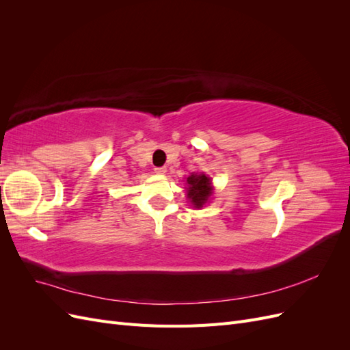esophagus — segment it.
Here are the masks:
<instances>
[{
    "label": "esophagus",
    "instance_id": "obj_1",
    "mask_svg": "<svg viewBox=\"0 0 350 350\" xmlns=\"http://www.w3.org/2000/svg\"><path fill=\"white\" fill-rule=\"evenodd\" d=\"M154 172L159 174V175H163V174H166V167L165 166H157V167H154Z\"/></svg>",
    "mask_w": 350,
    "mask_h": 350
}]
</instances>
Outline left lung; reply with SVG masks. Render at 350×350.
<instances>
[{"label": "left lung", "instance_id": "8db88e82", "mask_svg": "<svg viewBox=\"0 0 350 350\" xmlns=\"http://www.w3.org/2000/svg\"><path fill=\"white\" fill-rule=\"evenodd\" d=\"M187 197L196 208L203 207L213 194L211 179L204 174H191L187 178Z\"/></svg>", "mask_w": 350, "mask_h": 350}]
</instances>
